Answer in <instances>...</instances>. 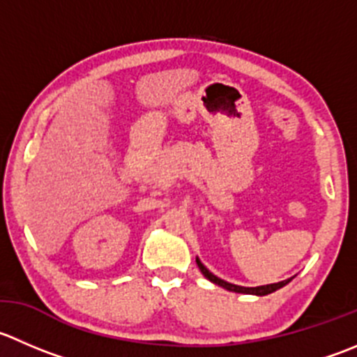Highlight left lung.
<instances>
[{
  "label": "left lung",
  "instance_id": "1",
  "mask_svg": "<svg viewBox=\"0 0 357 357\" xmlns=\"http://www.w3.org/2000/svg\"><path fill=\"white\" fill-rule=\"evenodd\" d=\"M195 261H197V265H199V268H200V272H202L204 274V278L206 279H209L211 282H213V284H218V286H221V288H225V289H228V291H234V293H242V295H256V296H265V295H271V293H274V291H278V289H281V288H284L286 284H288L289 281H291V279H286V281H281V282H274V284H265V286H256V288H245V286H237V284H231V282H227V281H223V279H220L218 278V275H214L213 272H209L206 268V266H204V263L200 261L199 258H195Z\"/></svg>",
  "mask_w": 357,
  "mask_h": 357
}]
</instances>
